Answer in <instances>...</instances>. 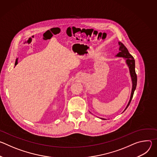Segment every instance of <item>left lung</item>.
<instances>
[{
	"mask_svg": "<svg viewBox=\"0 0 157 157\" xmlns=\"http://www.w3.org/2000/svg\"><path fill=\"white\" fill-rule=\"evenodd\" d=\"M119 53L117 55V56L123 57V58H125L126 59L127 64H128V66L129 67L130 73V76H131V78H132V84H133L132 85V89L130 99V101L128 103V105H127V107L125 109V110L126 109L129 105V104H130V103L132 101V99L133 98L134 91H135V90H136V86H137V75H136V70H135V60H134L133 57L129 53L127 48L124 45V44L122 43L121 42H119Z\"/></svg>",
	"mask_w": 157,
	"mask_h": 157,
	"instance_id": "8db88e82",
	"label": "left lung"
}]
</instances>
